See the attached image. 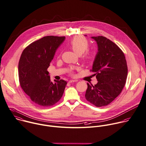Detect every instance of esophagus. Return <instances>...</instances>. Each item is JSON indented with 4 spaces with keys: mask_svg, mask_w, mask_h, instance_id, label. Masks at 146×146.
<instances>
[{
    "mask_svg": "<svg viewBox=\"0 0 146 146\" xmlns=\"http://www.w3.org/2000/svg\"><path fill=\"white\" fill-rule=\"evenodd\" d=\"M77 80H69V83H72V82H77Z\"/></svg>",
    "mask_w": 146,
    "mask_h": 146,
    "instance_id": "esophagus-1",
    "label": "esophagus"
}]
</instances>
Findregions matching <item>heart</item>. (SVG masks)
Returning <instances> with one entry per match:
<instances>
[{
  "mask_svg": "<svg viewBox=\"0 0 146 146\" xmlns=\"http://www.w3.org/2000/svg\"><path fill=\"white\" fill-rule=\"evenodd\" d=\"M70 46L74 52L78 55H81L84 53L89 47V43L86 38L81 36H76L74 37L69 43ZM86 59L90 58V55L86 53L85 55Z\"/></svg>",
  "mask_w": 146,
  "mask_h": 146,
  "instance_id": "b5f03b06",
  "label": "heart"
}]
</instances>
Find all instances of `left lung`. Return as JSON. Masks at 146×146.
<instances>
[{"label":"left lung","instance_id":"8db88e82","mask_svg":"<svg viewBox=\"0 0 146 146\" xmlns=\"http://www.w3.org/2000/svg\"><path fill=\"white\" fill-rule=\"evenodd\" d=\"M98 44L91 72L98 80L94 86L87 83L86 100L101 107L112 103L121 92L126 82L128 68L125 56L114 42L103 36H92Z\"/></svg>","mask_w":146,"mask_h":146}]
</instances>
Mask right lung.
<instances>
[{
	"label": "right lung",
	"instance_id": "1",
	"mask_svg": "<svg viewBox=\"0 0 146 146\" xmlns=\"http://www.w3.org/2000/svg\"><path fill=\"white\" fill-rule=\"evenodd\" d=\"M65 39V36H44L30 44L21 54L18 64L19 83L37 106H52L63 95L66 81L54 80L53 83L47 69Z\"/></svg>",
	"mask_w": 146,
	"mask_h": 146
}]
</instances>
